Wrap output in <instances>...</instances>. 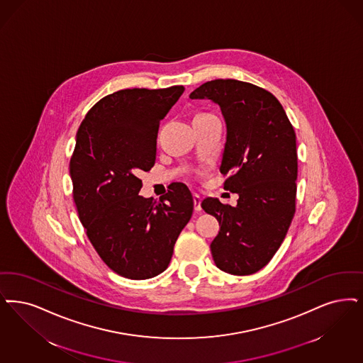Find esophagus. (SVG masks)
I'll return each instance as SVG.
<instances>
[{"label":"esophagus","mask_w":363,"mask_h":363,"mask_svg":"<svg viewBox=\"0 0 363 363\" xmlns=\"http://www.w3.org/2000/svg\"><path fill=\"white\" fill-rule=\"evenodd\" d=\"M193 201H194V211L200 212L201 211V197L197 193L193 194Z\"/></svg>","instance_id":"obj_1"}]
</instances>
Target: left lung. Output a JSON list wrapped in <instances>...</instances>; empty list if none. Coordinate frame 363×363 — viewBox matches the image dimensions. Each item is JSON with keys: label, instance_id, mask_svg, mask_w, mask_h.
I'll use <instances>...</instances> for the list:
<instances>
[{"label": "left lung", "instance_id": "8db88e82", "mask_svg": "<svg viewBox=\"0 0 363 363\" xmlns=\"http://www.w3.org/2000/svg\"><path fill=\"white\" fill-rule=\"evenodd\" d=\"M189 97L218 104L227 124L220 173L224 189L239 194L236 206L201 203L220 225L213 261L233 276L254 274L272 261L296 212V132L276 97L248 82L213 79Z\"/></svg>", "mask_w": 363, "mask_h": 363}]
</instances>
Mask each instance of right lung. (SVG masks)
Returning <instances> with one entry per match:
<instances>
[{
	"label": "right lung",
	"mask_w": 363,
	"mask_h": 363,
	"mask_svg": "<svg viewBox=\"0 0 363 363\" xmlns=\"http://www.w3.org/2000/svg\"><path fill=\"white\" fill-rule=\"evenodd\" d=\"M185 87L124 89L105 96L82 120L70 160L78 218L102 261L118 276L164 272L193 213L188 186L172 184L160 201L139 196L138 177L155 163L160 120Z\"/></svg>",
	"instance_id": "add662e5"
}]
</instances>
